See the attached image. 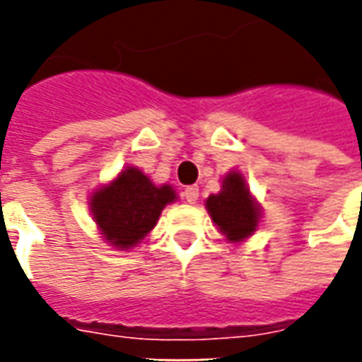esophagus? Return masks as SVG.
I'll use <instances>...</instances> for the list:
<instances>
[{
  "mask_svg": "<svg viewBox=\"0 0 362 362\" xmlns=\"http://www.w3.org/2000/svg\"><path fill=\"white\" fill-rule=\"evenodd\" d=\"M184 197H186L188 204H196L197 197H199V189H197V186H188V188L184 189Z\"/></svg>",
  "mask_w": 362,
  "mask_h": 362,
  "instance_id": "1",
  "label": "esophagus"
}]
</instances>
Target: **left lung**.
Returning a JSON list of instances; mask_svg holds the SVG:
<instances>
[{
	"mask_svg": "<svg viewBox=\"0 0 362 362\" xmlns=\"http://www.w3.org/2000/svg\"><path fill=\"white\" fill-rule=\"evenodd\" d=\"M205 207L213 223L230 243H243L254 235L262 217L259 205L250 196L244 176L236 170L223 178L221 192L207 197Z\"/></svg>",
	"mask_w": 362,
	"mask_h": 362,
	"instance_id": "8db88e82",
	"label": "left lung"
}]
</instances>
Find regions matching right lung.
<instances>
[{"instance_id":"add662e5","label":"right lung","mask_w":362,"mask_h":362,"mask_svg":"<svg viewBox=\"0 0 362 362\" xmlns=\"http://www.w3.org/2000/svg\"><path fill=\"white\" fill-rule=\"evenodd\" d=\"M176 199L173 186H155L149 176L127 166L90 196V213L106 243L127 250L157 225L160 211Z\"/></svg>"}]
</instances>
